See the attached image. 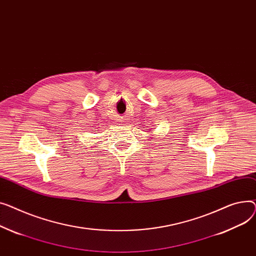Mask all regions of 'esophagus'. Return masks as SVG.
<instances>
[{
    "label": "esophagus",
    "mask_w": 256,
    "mask_h": 256,
    "mask_svg": "<svg viewBox=\"0 0 256 256\" xmlns=\"http://www.w3.org/2000/svg\"><path fill=\"white\" fill-rule=\"evenodd\" d=\"M116 122L118 123V125H122V124L125 122V118H124V116H118V118H116Z\"/></svg>",
    "instance_id": "obj_1"
}]
</instances>
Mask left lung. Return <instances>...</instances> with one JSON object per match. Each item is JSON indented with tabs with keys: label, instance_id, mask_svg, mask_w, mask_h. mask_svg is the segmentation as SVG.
Here are the masks:
<instances>
[{
	"label": "left lung",
	"instance_id": "obj_1",
	"mask_svg": "<svg viewBox=\"0 0 256 256\" xmlns=\"http://www.w3.org/2000/svg\"><path fill=\"white\" fill-rule=\"evenodd\" d=\"M148 138H151V136H148Z\"/></svg>",
	"mask_w": 256,
	"mask_h": 256
}]
</instances>
